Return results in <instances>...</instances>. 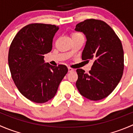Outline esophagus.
Segmentation results:
<instances>
[{
    "mask_svg": "<svg viewBox=\"0 0 133 133\" xmlns=\"http://www.w3.org/2000/svg\"><path fill=\"white\" fill-rule=\"evenodd\" d=\"M75 71V69H73V68H68V72H69V73H71V72H73V71Z\"/></svg>",
    "mask_w": 133,
    "mask_h": 133,
    "instance_id": "1",
    "label": "esophagus"
}]
</instances>
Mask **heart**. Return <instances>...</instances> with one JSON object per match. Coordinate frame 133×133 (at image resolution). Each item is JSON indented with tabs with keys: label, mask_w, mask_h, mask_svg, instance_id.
I'll use <instances>...</instances> for the list:
<instances>
[{
	"label": "heart",
	"mask_w": 133,
	"mask_h": 133,
	"mask_svg": "<svg viewBox=\"0 0 133 133\" xmlns=\"http://www.w3.org/2000/svg\"><path fill=\"white\" fill-rule=\"evenodd\" d=\"M82 35L80 34L79 33H73L71 34V37H78V36H82Z\"/></svg>",
	"instance_id": "1"
}]
</instances>
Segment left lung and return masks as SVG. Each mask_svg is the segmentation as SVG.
Returning <instances> with one entry per match:
<instances>
[{
    "instance_id": "obj_1",
    "label": "left lung",
    "mask_w": 133,
    "mask_h": 133,
    "mask_svg": "<svg viewBox=\"0 0 133 133\" xmlns=\"http://www.w3.org/2000/svg\"><path fill=\"white\" fill-rule=\"evenodd\" d=\"M75 30L86 36L82 59L93 61L88 73L82 69H76V88L83 96L91 100L105 98L122 77L124 56L121 41L113 29L100 20H85L76 25Z\"/></svg>"
}]
</instances>
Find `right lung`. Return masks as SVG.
<instances>
[{
	"label": "right lung",
	"mask_w": 133,
	"mask_h": 133,
	"mask_svg": "<svg viewBox=\"0 0 133 133\" xmlns=\"http://www.w3.org/2000/svg\"><path fill=\"white\" fill-rule=\"evenodd\" d=\"M58 26L33 23L23 27L13 38L9 49L8 64L12 79L28 100L44 103L56 95L67 74L65 65L53 66L44 62V54L52 49Z\"/></svg>",
	"instance_id": "1"
}]
</instances>
